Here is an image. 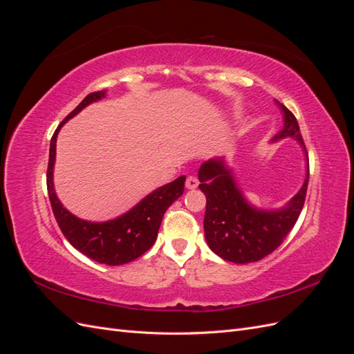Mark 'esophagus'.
<instances>
[{"mask_svg":"<svg viewBox=\"0 0 354 354\" xmlns=\"http://www.w3.org/2000/svg\"><path fill=\"white\" fill-rule=\"evenodd\" d=\"M198 185H199V181H198L196 177L189 176V177L186 178V187H187V189H196Z\"/></svg>","mask_w":354,"mask_h":354,"instance_id":"esophagus-1","label":"esophagus"}]
</instances>
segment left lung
Returning <instances> with one entry per match:
<instances>
[{
  "instance_id": "left-lung-1",
  "label": "left lung",
  "mask_w": 354,
  "mask_h": 354,
  "mask_svg": "<svg viewBox=\"0 0 354 354\" xmlns=\"http://www.w3.org/2000/svg\"><path fill=\"white\" fill-rule=\"evenodd\" d=\"M279 106L285 122L282 131L274 136L273 142L294 137L304 147L307 156L304 185L285 208L264 211L250 205L223 158L209 159L199 168V189L207 196L203 218L205 239L209 248L226 261L246 264L272 254L292 230L304 207L308 185V155L297 118L286 106L281 103Z\"/></svg>"
}]
</instances>
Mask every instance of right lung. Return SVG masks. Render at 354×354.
I'll use <instances>...</instances> for the list:
<instances>
[{
    "mask_svg": "<svg viewBox=\"0 0 354 354\" xmlns=\"http://www.w3.org/2000/svg\"><path fill=\"white\" fill-rule=\"evenodd\" d=\"M104 93L106 91L102 90L88 94L60 122L57 130L53 134L47 168V190L51 209L59 227L73 248H77L80 252L97 263L121 266L138 259L149 248H152L165 211L171 203L183 195L186 177L181 176L171 183L153 190L151 195L138 202L133 209L111 221H85L75 217L66 208H63L62 202L56 196L55 186H53V167H55L56 159V140L59 130L63 124L81 112L85 106L104 97Z\"/></svg>",
    "mask_w": 354,
    "mask_h": 354,
    "instance_id": "add662e5",
    "label": "right lung"
}]
</instances>
